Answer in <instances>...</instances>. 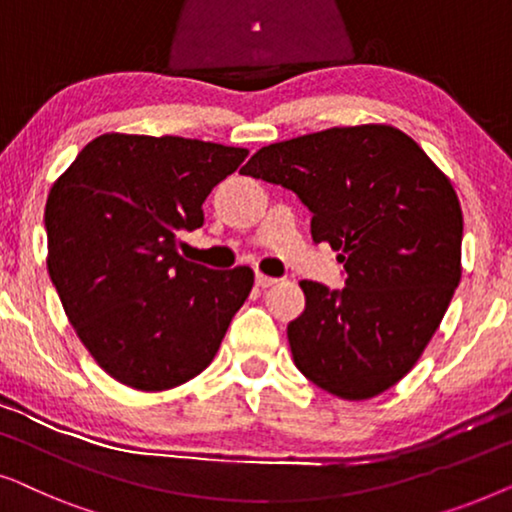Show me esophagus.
Returning <instances> with one entry per match:
<instances>
[{
    "instance_id": "obj_1",
    "label": "esophagus",
    "mask_w": 512,
    "mask_h": 512,
    "mask_svg": "<svg viewBox=\"0 0 512 512\" xmlns=\"http://www.w3.org/2000/svg\"><path fill=\"white\" fill-rule=\"evenodd\" d=\"M279 279L277 277H270V275H263V272H256V284L261 286V289H268V286L277 284Z\"/></svg>"
}]
</instances>
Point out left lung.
Segmentation results:
<instances>
[{
	"label": "left lung",
	"mask_w": 512,
	"mask_h": 512,
	"mask_svg": "<svg viewBox=\"0 0 512 512\" xmlns=\"http://www.w3.org/2000/svg\"><path fill=\"white\" fill-rule=\"evenodd\" d=\"M242 174L289 188L312 240L345 263V286L300 282L305 310L286 335L307 380L366 401L403 380L461 279V216L450 179L391 125L328 128L256 151Z\"/></svg>",
	"instance_id": "left-lung-1"
}]
</instances>
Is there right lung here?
I'll list each match as a JSON object with an SVG mask.
<instances>
[{
	"mask_svg": "<svg viewBox=\"0 0 512 512\" xmlns=\"http://www.w3.org/2000/svg\"><path fill=\"white\" fill-rule=\"evenodd\" d=\"M247 153L107 132L48 193V275L90 356L121 384L179 387L219 352L254 270L186 261L177 235L202 226V202Z\"/></svg>",
	"mask_w": 512,
	"mask_h": 512,
	"instance_id": "right-lung-1",
	"label": "right lung"
}]
</instances>
